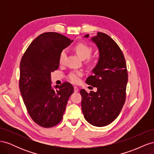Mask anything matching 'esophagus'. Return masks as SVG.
Returning <instances> with one entry per match:
<instances>
[{"label": "esophagus", "mask_w": 154, "mask_h": 154, "mask_svg": "<svg viewBox=\"0 0 154 154\" xmlns=\"http://www.w3.org/2000/svg\"><path fill=\"white\" fill-rule=\"evenodd\" d=\"M78 91H79L78 88L77 87H76V86H74V92H78Z\"/></svg>", "instance_id": "1"}]
</instances>
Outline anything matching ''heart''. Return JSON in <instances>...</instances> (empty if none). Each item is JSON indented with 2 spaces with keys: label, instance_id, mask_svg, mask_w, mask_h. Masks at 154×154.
<instances>
[{
  "label": "heart",
  "instance_id": "1",
  "mask_svg": "<svg viewBox=\"0 0 154 154\" xmlns=\"http://www.w3.org/2000/svg\"><path fill=\"white\" fill-rule=\"evenodd\" d=\"M74 50L76 52L77 54L82 59L85 60L91 57L93 52V49L91 46L88 45L84 43H79L74 47ZM66 57V51L63 50L60 54L59 61L60 63H63ZM92 59L88 60V62H91ZM82 75V73L80 71L72 72L69 74V78L73 83H78L80 81V77Z\"/></svg>",
  "mask_w": 154,
  "mask_h": 154
}]
</instances>
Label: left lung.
Masks as SVG:
<instances>
[{"instance_id": "8db88e82", "label": "left lung", "mask_w": 154, "mask_h": 154, "mask_svg": "<svg viewBox=\"0 0 154 154\" xmlns=\"http://www.w3.org/2000/svg\"><path fill=\"white\" fill-rule=\"evenodd\" d=\"M88 38L89 35H85ZM91 40L96 44L100 57L93 75L86 83L97 87V91L87 93L80 90L82 109L88 123L104 127L114 121L119 114L126 98L128 73L122 50L115 41L103 32H98Z\"/></svg>"}]
</instances>
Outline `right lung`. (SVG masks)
Listing matches in <instances>:
<instances>
[{
	"instance_id": "1",
	"label": "right lung",
	"mask_w": 154,
	"mask_h": 154,
	"mask_svg": "<svg viewBox=\"0 0 154 154\" xmlns=\"http://www.w3.org/2000/svg\"><path fill=\"white\" fill-rule=\"evenodd\" d=\"M72 42L58 32H44L32 42L21 59L22 99L32 119L42 127H53L61 122L74 92L67 82L54 86V90L51 79V72L58 69L60 53Z\"/></svg>"
}]
</instances>
